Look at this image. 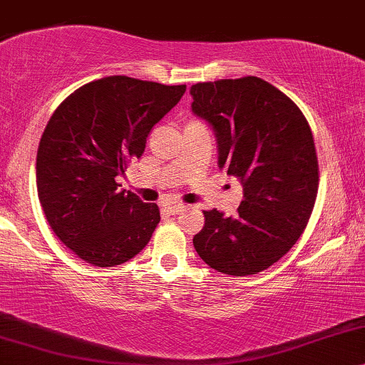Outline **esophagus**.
<instances>
[{
  "mask_svg": "<svg viewBox=\"0 0 365 365\" xmlns=\"http://www.w3.org/2000/svg\"><path fill=\"white\" fill-rule=\"evenodd\" d=\"M165 208H168V211H169L170 215H179V213H182V211L186 210L187 206L182 205V203H173V205L165 206Z\"/></svg>",
  "mask_w": 365,
  "mask_h": 365,
  "instance_id": "1",
  "label": "esophagus"
}]
</instances>
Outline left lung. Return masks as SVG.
Here are the masks:
<instances>
[{
  "label": "left lung",
  "mask_w": 365,
  "mask_h": 365,
  "mask_svg": "<svg viewBox=\"0 0 365 365\" xmlns=\"http://www.w3.org/2000/svg\"><path fill=\"white\" fill-rule=\"evenodd\" d=\"M192 111L218 137V165L244 184L237 218L203 211L192 238L201 259L228 276L271 267L299 240L318 195V157L303 111L267 81L197 83Z\"/></svg>",
  "instance_id": "obj_1"
}]
</instances>
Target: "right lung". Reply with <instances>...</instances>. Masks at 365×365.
<instances>
[{
  "mask_svg": "<svg viewBox=\"0 0 365 365\" xmlns=\"http://www.w3.org/2000/svg\"><path fill=\"white\" fill-rule=\"evenodd\" d=\"M184 91L186 84L110 76L76 89L53 111L38 143V200L58 240L84 262L115 267L150 240L159 206L120 191L115 178L142 157L150 130Z\"/></svg>",
  "mask_w": 365,
  "mask_h": 365,
  "instance_id": "add662e5",
  "label": "right lung"
}]
</instances>
